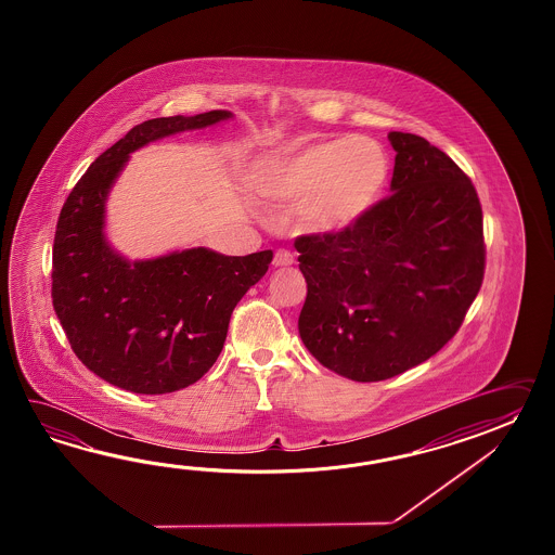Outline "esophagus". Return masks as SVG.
Returning a JSON list of instances; mask_svg holds the SVG:
<instances>
[{
  "instance_id": "esophagus-1",
  "label": "esophagus",
  "mask_w": 555,
  "mask_h": 555,
  "mask_svg": "<svg viewBox=\"0 0 555 555\" xmlns=\"http://www.w3.org/2000/svg\"><path fill=\"white\" fill-rule=\"evenodd\" d=\"M294 254L289 251V249H275V254H273V266L275 268H283V266H292L294 263Z\"/></svg>"
}]
</instances>
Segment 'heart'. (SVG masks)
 I'll return each mask as SVG.
<instances>
[{
	"instance_id": "1",
	"label": "heart",
	"mask_w": 555,
	"mask_h": 555,
	"mask_svg": "<svg viewBox=\"0 0 555 555\" xmlns=\"http://www.w3.org/2000/svg\"><path fill=\"white\" fill-rule=\"evenodd\" d=\"M389 180L385 146L357 134L292 144L263 158L251 182L266 201L297 199V225L325 236L359 224L383 198Z\"/></svg>"
}]
</instances>
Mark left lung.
Segmentation results:
<instances>
[{
    "label": "left lung",
    "mask_w": 555,
    "mask_h": 555,
    "mask_svg": "<svg viewBox=\"0 0 555 555\" xmlns=\"http://www.w3.org/2000/svg\"><path fill=\"white\" fill-rule=\"evenodd\" d=\"M389 198L339 234L295 240L307 297L299 335L341 377H397L461 330L483 278L482 208L449 154L389 132Z\"/></svg>",
    "instance_id": "1"
}]
</instances>
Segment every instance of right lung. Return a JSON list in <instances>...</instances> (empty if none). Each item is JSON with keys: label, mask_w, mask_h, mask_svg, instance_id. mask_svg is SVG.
<instances>
[{"label": "right lung", "mask_w": 555, "mask_h": 555, "mask_svg": "<svg viewBox=\"0 0 555 555\" xmlns=\"http://www.w3.org/2000/svg\"><path fill=\"white\" fill-rule=\"evenodd\" d=\"M232 117L208 111L144 120L87 168L61 208L53 307L81 363L118 389L165 395L204 377L237 301L268 272L272 249L224 256L189 248L130 261L105 236L106 198L130 153Z\"/></svg>", "instance_id": "obj_1"}]
</instances>
